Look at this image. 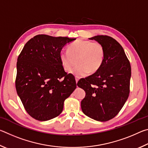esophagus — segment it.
<instances>
[{"instance_id":"obj_1","label":"esophagus","mask_w":148,"mask_h":148,"mask_svg":"<svg viewBox=\"0 0 148 148\" xmlns=\"http://www.w3.org/2000/svg\"><path fill=\"white\" fill-rule=\"evenodd\" d=\"M75 79H76V83H77V82H78V80H79V78L77 76H76V77H75Z\"/></svg>"}]
</instances>
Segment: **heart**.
Instances as JSON below:
<instances>
[{"label":"heart","mask_w":148,"mask_h":148,"mask_svg":"<svg viewBox=\"0 0 148 148\" xmlns=\"http://www.w3.org/2000/svg\"><path fill=\"white\" fill-rule=\"evenodd\" d=\"M105 59V49L99 42L84 40H77L69 45L68 51L62 50L59 53V60L64 71H71L77 76H83L89 73L93 74L101 68Z\"/></svg>","instance_id":"heart-1"}]
</instances>
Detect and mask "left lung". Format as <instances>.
I'll return each instance as SVG.
<instances>
[{
  "instance_id": "1",
  "label": "left lung",
  "mask_w": 148,
  "mask_h": 148,
  "mask_svg": "<svg viewBox=\"0 0 148 148\" xmlns=\"http://www.w3.org/2000/svg\"><path fill=\"white\" fill-rule=\"evenodd\" d=\"M90 39L103 45L105 59L98 71L77 82V86L86 91L81 107L90 118L107 121L118 114L128 99L131 64L123 48L113 38L98 35Z\"/></svg>"
}]
</instances>
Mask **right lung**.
I'll return each instance as SVG.
<instances>
[{"instance_id": "right-lung-1", "label": "right lung", "mask_w": 148, "mask_h": 148, "mask_svg": "<svg viewBox=\"0 0 148 148\" xmlns=\"http://www.w3.org/2000/svg\"><path fill=\"white\" fill-rule=\"evenodd\" d=\"M38 34L30 39L19 55L16 88L26 112L44 121L61 113L64 102L76 88L72 74L62 68L59 53L74 40Z\"/></svg>"}]
</instances>
